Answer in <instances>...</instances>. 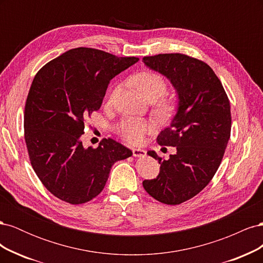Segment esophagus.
Listing matches in <instances>:
<instances>
[{
  "mask_svg": "<svg viewBox=\"0 0 263 263\" xmlns=\"http://www.w3.org/2000/svg\"><path fill=\"white\" fill-rule=\"evenodd\" d=\"M146 150L145 149H133V155H134V157H145L146 156Z\"/></svg>",
  "mask_w": 263,
  "mask_h": 263,
  "instance_id": "1",
  "label": "esophagus"
}]
</instances>
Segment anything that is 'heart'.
<instances>
[{
    "instance_id": "1",
    "label": "heart",
    "mask_w": 263,
    "mask_h": 263,
    "mask_svg": "<svg viewBox=\"0 0 263 263\" xmlns=\"http://www.w3.org/2000/svg\"><path fill=\"white\" fill-rule=\"evenodd\" d=\"M134 82L136 84L138 91L148 100H157L168 90V83L165 79L155 71H142L135 76ZM110 94L109 101L112 100L113 94ZM176 102L173 100H162L157 104L158 114L166 117L173 113L176 109ZM153 129V122L147 121L144 118L136 117H125L115 126L116 133L124 140L129 144L137 145L144 141L146 135Z\"/></svg>"
}]
</instances>
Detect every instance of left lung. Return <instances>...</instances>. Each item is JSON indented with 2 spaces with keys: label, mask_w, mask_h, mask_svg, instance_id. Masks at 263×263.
I'll use <instances>...</instances> for the list:
<instances>
[{
  "label": "left lung",
  "mask_w": 263,
  "mask_h": 263,
  "mask_svg": "<svg viewBox=\"0 0 263 263\" xmlns=\"http://www.w3.org/2000/svg\"><path fill=\"white\" fill-rule=\"evenodd\" d=\"M142 61L168 78L179 94L177 115L157 137L160 146L177 147V154L164 160L148 151L160 171L142 186L160 203L179 205L200 193L218 169L232 129L229 100L218 77L202 60L160 53Z\"/></svg>",
  "instance_id": "1"
}]
</instances>
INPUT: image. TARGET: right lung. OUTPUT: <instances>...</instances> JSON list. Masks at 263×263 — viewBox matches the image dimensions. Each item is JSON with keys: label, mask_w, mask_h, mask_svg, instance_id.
Listing matches in <instances>:
<instances>
[{"label": "right lung", "mask_w": 263, "mask_h": 263, "mask_svg": "<svg viewBox=\"0 0 263 263\" xmlns=\"http://www.w3.org/2000/svg\"><path fill=\"white\" fill-rule=\"evenodd\" d=\"M138 60L79 47L36 73L24 109V138L38 179L59 200L72 205L93 200L112 165L133 155L112 138H103L98 148H84L81 136L109 81Z\"/></svg>", "instance_id": "obj_1"}]
</instances>
